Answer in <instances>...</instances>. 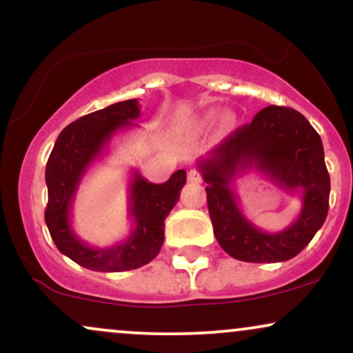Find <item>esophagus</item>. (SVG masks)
Segmentation results:
<instances>
[{"instance_id":"obj_1","label":"esophagus","mask_w":353,"mask_h":353,"mask_svg":"<svg viewBox=\"0 0 353 353\" xmlns=\"http://www.w3.org/2000/svg\"><path fill=\"white\" fill-rule=\"evenodd\" d=\"M188 181L194 182V184H199V182H202V177H201V174L196 171V169H190V171L188 172Z\"/></svg>"}]
</instances>
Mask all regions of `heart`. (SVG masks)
Returning <instances> with one entry per match:
<instances>
[{
	"instance_id": "b5f03b06",
	"label": "heart",
	"mask_w": 353,
	"mask_h": 353,
	"mask_svg": "<svg viewBox=\"0 0 353 353\" xmlns=\"http://www.w3.org/2000/svg\"><path fill=\"white\" fill-rule=\"evenodd\" d=\"M217 116H219V112H217V111H208V112H205L204 116L201 117L199 123H201V124H204V125H205V124H210V123H212L214 119H216Z\"/></svg>"
}]
</instances>
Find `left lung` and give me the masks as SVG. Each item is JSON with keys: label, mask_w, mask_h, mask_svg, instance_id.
<instances>
[{"label": "left lung", "mask_w": 353, "mask_h": 353, "mask_svg": "<svg viewBox=\"0 0 353 353\" xmlns=\"http://www.w3.org/2000/svg\"><path fill=\"white\" fill-rule=\"evenodd\" d=\"M208 188V208L219 245L237 261L265 264L302 252L329 212L330 177L322 139L301 112L269 106L225 137L197 163ZM259 172L303 201L289 228L269 233L243 214L233 190L242 173Z\"/></svg>", "instance_id": "8db88e82"}]
</instances>
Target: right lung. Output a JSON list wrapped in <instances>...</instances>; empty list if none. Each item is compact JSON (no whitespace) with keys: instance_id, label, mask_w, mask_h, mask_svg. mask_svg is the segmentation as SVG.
<instances>
[{"instance_id":"obj_1","label":"right lung","mask_w":353,"mask_h":353,"mask_svg":"<svg viewBox=\"0 0 353 353\" xmlns=\"http://www.w3.org/2000/svg\"><path fill=\"white\" fill-rule=\"evenodd\" d=\"M139 106L137 99L121 101L76 119L61 131L46 164L44 221L51 239L61 254L96 272H124L149 264L164 244V221L185 184L184 169L174 172L163 184H152L132 169L128 184L129 236L111 247H94L72 229V204L81 181L108 152L112 137L136 128Z\"/></svg>"}]
</instances>
